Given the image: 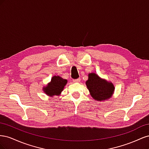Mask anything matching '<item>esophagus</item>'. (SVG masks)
Returning a JSON list of instances; mask_svg holds the SVG:
<instances>
[{
	"label": "esophagus",
	"instance_id": "obj_1",
	"mask_svg": "<svg viewBox=\"0 0 149 149\" xmlns=\"http://www.w3.org/2000/svg\"><path fill=\"white\" fill-rule=\"evenodd\" d=\"M80 78H77V79H74L73 80V81L74 82V83H78V82H79L80 81Z\"/></svg>",
	"mask_w": 149,
	"mask_h": 149
}]
</instances>
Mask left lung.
Segmentation results:
<instances>
[{"instance_id":"8db88e82","label":"left lung","mask_w":149,"mask_h":149,"mask_svg":"<svg viewBox=\"0 0 149 149\" xmlns=\"http://www.w3.org/2000/svg\"><path fill=\"white\" fill-rule=\"evenodd\" d=\"M86 84L91 96L97 101H104L111 97L114 90L113 84L101 79L95 73H90Z\"/></svg>"}]
</instances>
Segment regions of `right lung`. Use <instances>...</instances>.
<instances>
[{"instance_id": "right-lung-1", "label": "right lung", "mask_w": 149, "mask_h": 149, "mask_svg": "<svg viewBox=\"0 0 149 149\" xmlns=\"http://www.w3.org/2000/svg\"><path fill=\"white\" fill-rule=\"evenodd\" d=\"M67 83V80L63 79L60 76H53L51 82L48 84L46 88H43L44 91L48 96L59 95Z\"/></svg>"}]
</instances>
